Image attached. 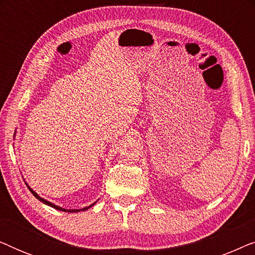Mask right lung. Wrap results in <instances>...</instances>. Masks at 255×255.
<instances>
[{
    "instance_id": "obj_1",
    "label": "right lung",
    "mask_w": 255,
    "mask_h": 255,
    "mask_svg": "<svg viewBox=\"0 0 255 255\" xmlns=\"http://www.w3.org/2000/svg\"><path fill=\"white\" fill-rule=\"evenodd\" d=\"M26 186H27V188H29V189H30L31 193L33 194V196L37 198V200H39L40 202H43L44 204H46V205H50V207L54 208V209H57V210H60V211H65V212H79V211H85V210H88L89 208H92L93 205L96 203V202H95V203L90 204L89 207H85V208H82V209H69V210H68V209H64V208H61V207H58V205H55V204H53V203H51V202H48V201H46V200H44V198H43V197H40L39 195H38V194L36 193V191H33V189H31V188L29 187V184L26 183Z\"/></svg>"
}]
</instances>
